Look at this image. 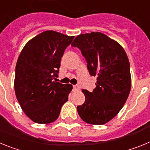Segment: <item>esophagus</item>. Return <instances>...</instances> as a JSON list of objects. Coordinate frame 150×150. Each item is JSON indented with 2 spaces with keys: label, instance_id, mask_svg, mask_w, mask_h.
I'll list each match as a JSON object with an SVG mask.
<instances>
[{
  "label": "esophagus",
  "instance_id": "esophagus-1",
  "mask_svg": "<svg viewBox=\"0 0 150 150\" xmlns=\"http://www.w3.org/2000/svg\"><path fill=\"white\" fill-rule=\"evenodd\" d=\"M73 88H74V90H79V85H74V86H73Z\"/></svg>",
  "mask_w": 150,
  "mask_h": 150
}]
</instances>
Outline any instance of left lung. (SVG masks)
Segmentation results:
<instances>
[{
	"label": "left lung",
	"mask_w": 150,
	"mask_h": 150,
	"mask_svg": "<svg viewBox=\"0 0 150 150\" xmlns=\"http://www.w3.org/2000/svg\"><path fill=\"white\" fill-rule=\"evenodd\" d=\"M71 46L80 50L96 87L83 89L86 100L77 106L82 120L88 124L104 125L121 110L129 95L132 79L130 64L120 44L100 32L79 34Z\"/></svg>",
	"instance_id": "8db88e82"
}]
</instances>
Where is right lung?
<instances>
[{"label": "right lung", "instance_id": "obj_1", "mask_svg": "<svg viewBox=\"0 0 150 150\" xmlns=\"http://www.w3.org/2000/svg\"><path fill=\"white\" fill-rule=\"evenodd\" d=\"M74 38L46 30L29 40L21 52L14 88L22 110L34 122L55 121L68 100L72 86L54 79L58 77L64 52Z\"/></svg>", "mask_w": 150, "mask_h": 150}]
</instances>
